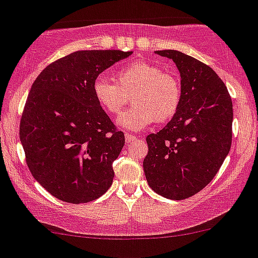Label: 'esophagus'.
Listing matches in <instances>:
<instances>
[{
	"instance_id": "esophagus-1",
	"label": "esophagus",
	"mask_w": 258,
	"mask_h": 258,
	"mask_svg": "<svg viewBox=\"0 0 258 258\" xmlns=\"http://www.w3.org/2000/svg\"><path fill=\"white\" fill-rule=\"evenodd\" d=\"M137 140V136L134 134H124V141H126V143H132L134 141Z\"/></svg>"
}]
</instances>
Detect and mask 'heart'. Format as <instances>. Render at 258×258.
<instances>
[{
  "label": "heart",
  "instance_id": "1",
  "mask_svg": "<svg viewBox=\"0 0 258 258\" xmlns=\"http://www.w3.org/2000/svg\"><path fill=\"white\" fill-rule=\"evenodd\" d=\"M94 95L108 113H118L134 96V106L118 116V127L140 131L153 121L165 122L177 113L181 102V85L175 75L148 61H135L117 72V83L97 78Z\"/></svg>",
  "mask_w": 258,
  "mask_h": 258
}]
</instances>
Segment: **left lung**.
Returning a JSON list of instances; mask_svg holds the SVG:
<instances>
[{"label":"left lung","instance_id":"obj_1","mask_svg":"<svg viewBox=\"0 0 258 258\" xmlns=\"http://www.w3.org/2000/svg\"><path fill=\"white\" fill-rule=\"evenodd\" d=\"M180 74L181 102L163 130L148 135L143 159L152 190L172 200L199 193L215 177L229 154L232 101L226 86L207 64L179 50H157Z\"/></svg>","mask_w":258,"mask_h":258}]
</instances>
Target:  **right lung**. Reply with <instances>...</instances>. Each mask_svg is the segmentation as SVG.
Returning <instances> with one entry per match:
<instances>
[{"label": "right lung", "instance_id": "obj_1", "mask_svg": "<svg viewBox=\"0 0 258 258\" xmlns=\"http://www.w3.org/2000/svg\"><path fill=\"white\" fill-rule=\"evenodd\" d=\"M132 51L79 50L48 65L29 91L20 126L34 179L65 203H89L112 184L124 145L94 95L99 74Z\"/></svg>", "mask_w": 258, "mask_h": 258}]
</instances>
